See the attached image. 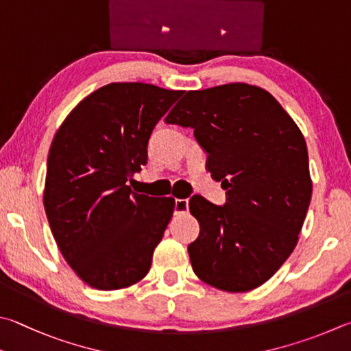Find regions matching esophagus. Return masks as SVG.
Masks as SVG:
<instances>
[{
	"mask_svg": "<svg viewBox=\"0 0 351 351\" xmlns=\"http://www.w3.org/2000/svg\"><path fill=\"white\" fill-rule=\"evenodd\" d=\"M189 210L187 199H175V213H186Z\"/></svg>",
	"mask_w": 351,
	"mask_h": 351,
	"instance_id": "1",
	"label": "esophagus"
}]
</instances>
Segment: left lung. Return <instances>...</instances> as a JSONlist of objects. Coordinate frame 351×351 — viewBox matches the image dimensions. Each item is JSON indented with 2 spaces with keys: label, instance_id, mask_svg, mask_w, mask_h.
Listing matches in <instances>:
<instances>
[{
  "label": "left lung",
  "instance_id": "1",
  "mask_svg": "<svg viewBox=\"0 0 351 351\" xmlns=\"http://www.w3.org/2000/svg\"><path fill=\"white\" fill-rule=\"evenodd\" d=\"M165 123L193 129L226 204L190 197L199 237L195 275L224 291H248L275 275L296 247L311 199L307 144L264 88L232 82L187 92Z\"/></svg>",
  "mask_w": 351,
  "mask_h": 351
}]
</instances>
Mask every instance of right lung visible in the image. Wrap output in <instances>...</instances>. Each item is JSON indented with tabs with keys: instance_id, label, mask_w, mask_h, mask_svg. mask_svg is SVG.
<instances>
[{
	"instance_id": "obj_1",
	"label": "right lung",
	"mask_w": 351,
	"mask_h": 351,
	"mask_svg": "<svg viewBox=\"0 0 351 351\" xmlns=\"http://www.w3.org/2000/svg\"><path fill=\"white\" fill-rule=\"evenodd\" d=\"M181 90L112 82L88 95L56 132L47 158L44 208L67 264L98 290L147 275L175 208L173 197L133 193L152 132Z\"/></svg>"
}]
</instances>
